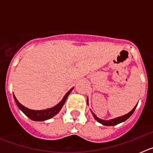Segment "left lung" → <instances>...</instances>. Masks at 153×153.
I'll use <instances>...</instances> for the list:
<instances>
[{
    "mask_svg": "<svg viewBox=\"0 0 153 153\" xmlns=\"http://www.w3.org/2000/svg\"><path fill=\"white\" fill-rule=\"evenodd\" d=\"M136 106H135L133 109H132V111L129 112V113H127V114L124 115V116H123V117H117V118L113 119V120H108V121H106V120H100V119H99L98 117H96V115L94 114V113H93V117H94L95 120H97V121H98L99 123H100L101 124H102V125H104V126H115V125H117V124L120 123L124 122V121H126L127 119L129 118V117H130L131 115L133 113V112L135 111V109H136Z\"/></svg>",
    "mask_w": 153,
    "mask_h": 153,
    "instance_id": "obj_1",
    "label": "left lung"
}]
</instances>
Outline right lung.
<instances>
[{"label": "right lung", "instance_id": "1", "mask_svg": "<svg viewBox=\"0 0 153 153\" xmlns=\"http://www.w3.org/2000/svg\"><path fill=\"white\" fill-rule=\"evenodd\" d=\"M72 90L73 88L71 90H70V91L67 92V93L64 96V97L63 98L61 102H59L56 106H53V107L51 108V109H44V110H33V109H28V108L25 107L23 105H21L18 102L17 99H16V97H14V95H13V98H14V100H15L19 109H21V111L26 115L28 118L33 120V121H44V120L52 118L53 116H55V115L59 113V111L61 109L62 106L65 103L67 97H68V95L70 93V92L72 91Z\"/></svg>", "mask_w": 153, "mask_h": 153}]
</instances>
